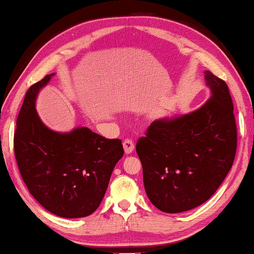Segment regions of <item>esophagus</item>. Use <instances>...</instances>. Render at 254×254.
<instances>
[{
    "instance_id": "esophagus-1",
    "label": "esophagus",
    "mask_w": 254,
    "mask_h": 254,
    "mask_svg": "<svg viewBox=\"0 0 254 254\" xmlns=\"http://www.w3.org/2000/svg\"><path fill=\"white\" fill-rule=\"evenodd\" d=\"M123 146H124V150L125 153L126 154H131L132 150H134V141H132L131 139H125L124 143H123Z\"/></svg>"
}]
</instances>
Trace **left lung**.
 <instances>
[{"instance_id": "obj_1", "label": "left lung", "mask_w": 254, "mask_h": 254, "mask_svg": "<svg viewBox=\"0 0 254 254\" xmlns=\"http://www.w3.org/2000/svg\"><path fill=\"white\" fill-rule=\"evenodd\" d=\"M210 98L190 113L156 119L136 145L146 194L165 213L205 203L220 188L237 152V125L229 88L204 71Z\"/></svg>"}]
</instances>
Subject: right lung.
<instances>
[{
    "instance_id": "add662e5",
    "label": "right lung",
    "mask_w": 254,
    "mask_h": 254,
    "mask_svg": "<svg viewBox=\"0 0 254 254\" xmlns=\"http://www.w3.org/2000/svg\"><path fill=\"white\" fill-rule=\"evenodd\" d=\"M55 74L26 92L16 120L14 153L31 195L52 214L78 219L100 205L124 148L120 139H107L88 127L60 132L42 122L35 101Z\"/></svg>"
}]
</instances>
